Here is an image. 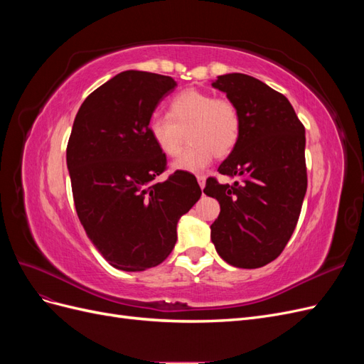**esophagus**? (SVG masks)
Wrapping results in <instances>:
<instances>
[{"instance_id": "obj_1", "label": "esophagus", "mask_w": 364, "mask_h": 364, "mask_svg": "<svg viewBox=\"0 0 364 364\" xmlns=\"http://www.w3.org/2000/svg\"><path fill=\"white\" fill-rule=\"evenodd\" d=\"M197 182H199V185H200V188H205V183H206V178L203 174H199L197 176Z\"/></svg>"}]
</instances>
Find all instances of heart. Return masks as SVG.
<instances>
[{"mask_svg": "<svg viewBox=\"0 0 364 364\" xmlns=\"http://www.w3.org/2000/svg\"><path fill=\"white\" fill-rule=\"evenodd\" d=\"M149 135L162 155H179L185 134L188 150L176 159L173 170L199 173L215 158H225L240 139L241 119L237 106L211 92L185 90L168 103V114H155L149 119Z\"/></svg>", "mask_w": 364, "mask_h": 364, "instance_id": "1", "label": "heart"}]
</instances>
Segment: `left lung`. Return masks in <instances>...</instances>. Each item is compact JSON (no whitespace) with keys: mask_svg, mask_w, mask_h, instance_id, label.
<instances>
[{"mask_svg":"<svg viewBox=\"0 0 364 364\" xmlns=\"http://www.w3.org/2000/svg\"><path fill=\"white\" fill-rule=\"evenodd\" d=\"M213 87L226 94L241 119L240 139L203 193L220 214L211 225L215 250L228 264L258 269L277 259L296 228L306 193L305 127L290 102L252 75H218Z\"/></svg>","mask_w":364,"mask_h":364,"instance_id":"left-lung-1","label":"left lung"}]
</instances>
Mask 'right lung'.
<instances>
[{"mask_svg": "<svg viewBox=\"0 0 364 364\" xmlns=\"http://www.w3.org/2000/svg\"><path fill=\"white\" fill-rule=\"evenodd\" d=\"M176 83L123 71L86 97L75 115L67 165L77 215L112 267L142 272L170 255L179 218L200 199L193 174L155 182L167 158L153 144L149 119Z\"/></svg>", "mask_w": 364, "mask_h": 364, "instance_id": "add662e5", "label": "right lung"}]
</instances>
